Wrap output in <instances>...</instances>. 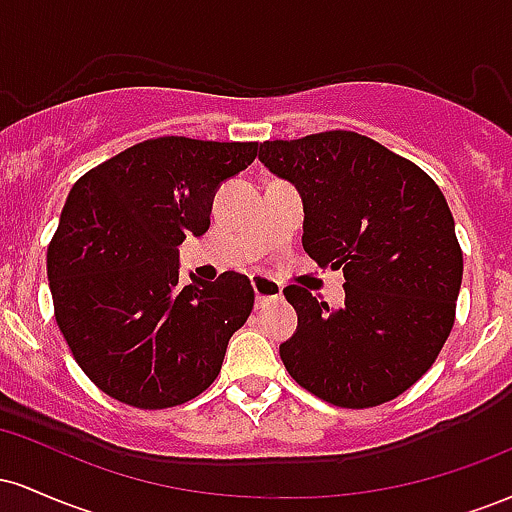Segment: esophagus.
<instances>
[{
	"mask_svg": "<svg viewBox=\"0 0 512 512\" xmlns=\"http://www.w3.org/2000/svg\"><path fill=\"white\" fill-rule=\"evenodd\" d=\"M252 291H255L257 305H264L269 301H276V298H281L279 281L264 279V276H252Z\"/></svg>",
	"mask_w": 512,
	"mask_h": 512,
	"instance_id": "34e87169",
	"label": "esophagus"
}]
</instances>
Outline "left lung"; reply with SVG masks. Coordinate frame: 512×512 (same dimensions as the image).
I'll use <instances>...</instances> for the list:
<instances>
[{
	"label": "left lung",
	"mask_w": 512,
	"mask_h": 512,
	"mask_svg": "<svg viewBox=\"0 0 512 512\" xmlns=\"http://www.w3.org/2000/svg\"><path fill=\"white\" fill-rule=\"evenodd\" d=\"M260 161L301 192L305 252L346 279L339 310L303 286L284 289L298 313L279 346L286 370L334 407L399 397L455 325L462 248L443 192L409 158L346 129L264 142Z\"/></svg>",
	"instance_id": "obj_1"
}]
</instances>
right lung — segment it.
I'll return each instance as SVG.
<instances>
[{
	"label": "right lung",
	"instance_id": "right-lung-1",
	"mask_svg": "<svg viewBox=\"0 0 512 512\" xmlns=\"http://www.w3.org/2000/svg\"><path fill=\"white\" fill-rule=\"evenodd\" d=\"M257 142L158 137L74 182L48 245L55 320L98 390L137 409L202 395L255 303L223 272L182 286L178 245L209 228L216 187L255 161Z\"/></svg>",
	"mask_w": 512,
	"mask_h": 512
}]
</instances>
